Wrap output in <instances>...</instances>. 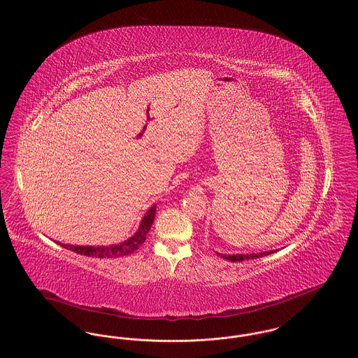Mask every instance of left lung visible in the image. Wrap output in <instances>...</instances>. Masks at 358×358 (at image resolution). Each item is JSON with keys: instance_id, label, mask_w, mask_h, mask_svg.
<instances>
[{"instance_id": "left-lung-1", "label": "left lung", "mask_w": 358, "mask_h": 358, "mask_svg": "<svg viewBox=\"0 0 358 358\" xmlns=\"http://www.w3.org/2000/svg\"><path fill=\"white\" fill-rule=\"evenodd\" d=\"M275 251H268V252H259V254H250V255H222L225 260H229V262H243V260H248V259H257V257H263V256L270 255Z\"/></svg>"}]
</instances>
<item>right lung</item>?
I'll use <instances>...</instances> for the list:
<instances>
[{
  "label": "right lung",
  "instance_id": "add662e5",
  "mask_svg": "<svg viewBox=\"0 0 358 358\" xmlns=\"http://www.w3.org/2000/svg\"><path fill=\"white\" fill-rule=\"evenodd\" d=\"M155 205H153L142 219L139 225V229L136 231V235L127 238L126 241L115 244V245H107V247H82V245H69V244H60L62 247L67 248L69 251H73L79 255L92 256V257H120V256L130 255L136 250H138L143 241L146 240V235L150 231V227L154 222L155 216Z\"/></svg>",
  "mask_w": 358,
  "mask_h": 358
}]
</instances>
